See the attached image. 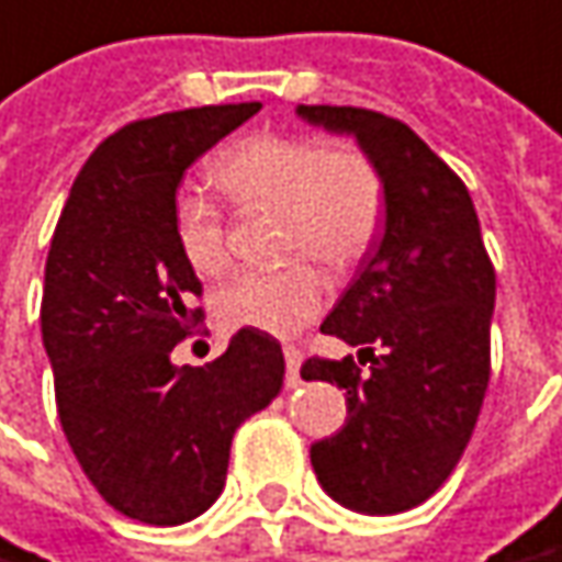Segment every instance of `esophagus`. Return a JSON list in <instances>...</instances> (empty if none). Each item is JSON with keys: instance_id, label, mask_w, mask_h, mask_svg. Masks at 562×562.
Listing matches in <instances>:
<instances>
[{"instance_id": "esophagus-1", "label": "esophagus", "mask_w": 562, "mask_h": 562, "mask_svg": "<svg viewBox=\"0 0 562 562\" xmlns=\"http://www.w3.org/2000/svg\"><path fill=\"white\" fill-rule=\"evenodd\" d=\"M301 349L297 347H285V368H289V374H285V386H297L301 383V376H297V371H301Z\"/></svg>"}]
</instances>
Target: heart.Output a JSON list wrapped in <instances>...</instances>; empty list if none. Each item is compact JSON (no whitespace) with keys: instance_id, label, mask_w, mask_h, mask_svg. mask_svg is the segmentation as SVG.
I'll use <instances>...</instances> for the list:
<instances>
[{"instance_id":"heart-1","label":"heart","mask_w":562,"mask_h":562,"mask_svg":"<svg viewBox=\"0 0 562 562\" xmlns=\"http://www.w3.org/2000/svg\"><path fill=\"white\" fill-rule=\"evenodd\" d=\"M213 179L237 206L280 210V249L310 252L344 268L376 237L383 222V179L356 148H325L313 136L255 133L213 160ZM172 240L200 277H218L231 261L222 213L198 191L172 203ZM328 282L297 255L270 270H243L215 294L227 328L294 335L319 316Z\"/></svg>"}]
</instances>
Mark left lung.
<instances>
[{"label":"left lung","mask_w":562,"mask_h":562,"mask_svg":"<svg viewBox=\"0 0 562 562\" xmlns=\"http://www.w3.org/2000/svg\"><path fill=\"white\" fill-rule=\"evenodd\" d=\"M310 127L352 136L383 179V231L322 322L371 359H307L304 380L347 390L344 429L310 447L322 490L359 514L417 508L457 469L490 380L496 270L457 172L395 117L297 105Z\"/></svg>","instance_id":"left-lung-1"}]
</instances>
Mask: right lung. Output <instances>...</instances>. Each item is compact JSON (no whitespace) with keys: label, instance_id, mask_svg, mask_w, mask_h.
Instances as JSON below:
<instances>
[{"label":"right lung","instance_id":"right-lung-1","mask_svg":"<svg viewBox=\"0 0 562 562\" xmlns=\"http://www.w3.org/2000/svg\"><path fill=\"white\" fill-rule=\"evenodd\" d=\"M261 103L203 105L109 136L72 182L50 240L42 294L66 441L115 512L179 527L225 490L243 419L282 390L277 337L240 328L203 368L172 362L200 310V280L172 240L186 170Z\"/></svg>","mask_w":562,"mask_h":562}]
</instances>
